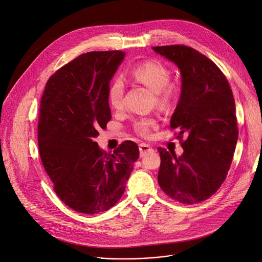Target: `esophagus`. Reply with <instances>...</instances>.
<instances>
[{
	"label": "esophagus",
	"instance_id": "obj_1",
	"mask_svg": "<svg viewBox=\"0 0 262 262\" xmlns=\"http://www.w3.org/2000/svg\"><path fill=\"white\" fill-rule=\"evenodd\" d=\"M152 147L146 143H140L139 144V151H140V156H144L146 152H150L152 151Z\"/></svg>",
	"mask_w": 262,
	"mask_h": 262
}]
</instances>
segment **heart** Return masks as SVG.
I'll list each match as a JSON object with an SVG mask.
<instances>
[{"label": "heart", "instance_id": "1", "mask_svg": "<svg viewBox=\"0 0 262 262\" xmlns=\"http://www.w3.org/2000/svg\"><path fill=\"white\" fill-rule=\"evenodd\" d=\"M131 77L156 93L157 104L161 107H169L177 96V88L168 84L170 79L169 70L161 63L148 61L137 65L131 72ZM125 83L122 78H116L108 90V101L113 108L120 111L124 107ZM152 119H142L136 123V130L146 135L149 128L155 126Z\"/></svg>", "mask_w": 262, "mask_h": 262}]
</instances>
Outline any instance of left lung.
I'll list each match as a JSON object with an SVG mask.
<instances>
[{
	"label": "left lung",
	"instance_id": "obj_1",
	"mask_svg": "<svg viewBox=\"0 0 262 262\" xmlns=\"http://www.w3.org/2000/svg\"><path fill=\"white\" fill-rule=\"evenodd\" d=\"M181 72L182 89L170 127L184 151L158 147V183L172 199L194 204L211 197L226 179L237 142L235 102L225 75L197 50L185 45L152 47Z\"/></svg>",
	"mask_w": 262,
	"mask_h": 262
}]
</instances>
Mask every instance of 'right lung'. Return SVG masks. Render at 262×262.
<instances>
[{
	"instance_id": "obj_1",
	"label": "right lung",
	"mask_w": 262,
	"mask_h": 262,
	"mask_svg": "<svg viewBox=\"0 0 262 262\" xmlns=\"http://www.w3.org/2000/svg\"><path fill=\"white\" fill-rule=\"evenodd\" d=\"M125 57L123 51L86 52L51 75L41 98V161L57 195L78 213L95 215L113 207L139 157L133 141H124L114 154L95 141L112 119L110 83Z\"/></svg>"
}]
</instances>
